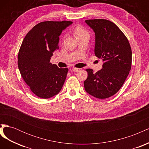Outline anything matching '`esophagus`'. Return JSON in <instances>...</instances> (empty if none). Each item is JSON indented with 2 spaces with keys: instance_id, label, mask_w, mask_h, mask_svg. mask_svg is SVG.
<instances>
[{
  "instance_id": "obj_1",
  "label": "esophagus",
  "mask_w": 149,
  "mask_h": 149,
  "mask_svg": "<svg viewBox=\"0 0 149 149\" xmlns=\"http://www.w3.org/2000/svg\"><path fill=\"white\" fill-rule=\"evenodd\" d=\"M79 70H80V68H72V71L74 72H77Z\"/></svg>"
}]
</instances>
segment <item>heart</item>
Returning <instances> with one entry per match:
<instances>
[{
	"label": "heart",
	"instance_id": "1",
	"mask_svg": "<svg viewBox=\"0 0 149 149\" xmlns=\"http://www.w3.org/2000/svg\"><path fill=\"white\" fill-rule=\"evenodd\" d=\"M74 34L76 38L83 37L84 35H89L88 31L81 26H78L74 30Z\"/></svg>",
	"mask_w": 149,
	"mask_h": 149
}]
</instances>
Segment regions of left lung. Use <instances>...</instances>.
I'll return each mask as SVG.
<instances>
[{
  "label": "left lung",
  "instance_id": "obj_1",
  "mask_svg": "<svg viewBox=\"0 0 149 149\" xmlns=\"http://www.w3.org/2000/svg\"><path fill=\"white\" fill-rule=\"evenodd\" d=\"M95 34L94 55L102 59V68L87 69L84 89L98 99L109 97L121 88L131 68L132 50L124 34L113 22L105 19L85 20Z\"/></svg>",
  "mask_w": 149,
  "mask_h": 149
}]
</instances>
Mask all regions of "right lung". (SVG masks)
<instances>
[{
    "mask_svg": "<svg viewBox=\"0 0 149 149\" xmlns=\"http://www.w3.org/2000/svg\"><path fill=\"white\" fill-rule=\"evenodd\" d=\"M70 21L43 22L26 35L18 55L22 77L36 96L48 99L59 93L66 78L68 68H59L49 63L58 49L63 30Z\"/></svg>",
    "mask_w": 149,
    "mask_h": 149,
    "instance_id": "right-lung-1",
    "label": "right lung"
}]
</instances>
